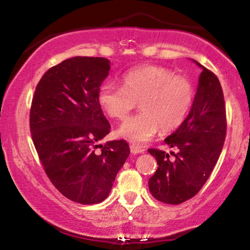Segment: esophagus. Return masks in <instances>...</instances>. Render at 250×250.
<instances>
[{"label":"esophagus","mask_w":250,"mask_h":250,"mask_svg":"<svg viewBox=\"0 0 250 250\" xmlns=\"http://www.w3.org/2000/svg\"><path fill=\"white\" fill-rule=\"evenodd\" d=\"M129 149H131V152L132 153H142V152H145V149H143L142 146H138V145H131V146H129Z\"/></svg>","instance_id":"obj_1"}]
</instances>
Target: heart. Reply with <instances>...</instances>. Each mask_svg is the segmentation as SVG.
Returning a JSON list of instances; mask_svg holds the SVG:
<instances>
[{
    "label": "heart",
    "mask_w": 250,
    "mask_h": 250,
    "mask_svg": "<svg viewBox=\"0 0 250 250\" xmlns=\"http://www.w3.org/2000/svg\"><path fill=\"white\" fill-rule=\"evenodd\" d=\"M124 86L107 82L99 91V104L109 117L123 121L140 102L141 112L118 128V135L134 143L149 141L160 131L172 132L186 121L193 101L189 78L169 68L141 66L123 77Z\"/></svg>",
    "instance_id": "b5f03b06"
}]
</instances>
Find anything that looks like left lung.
Here are the masks:
<instances>
[{
  "label": "left lung",
  "mask_w": 250,
  "mask_h": 250,
  "mask_svg": "<svg viewBox=\"0 0 250 250\" xmlns=\"http://www.w3.org/2000/svg\"><path fill=\"white\" fill-rule=\"evenodd\" d=\"M194 62L203 71L192 107L183 124L165 139L176 152L168 155L159 149L148 150L158 165L149 179V190L153 198L169 205L182 204L199 192L216 165L227 135L220 81L209 69Z\"/></svg>",
  "instance_id": "obj_1"
}]
</instances>
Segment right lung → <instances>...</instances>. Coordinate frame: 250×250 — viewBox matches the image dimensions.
I'll return each mask as SVG.
<instances>
[{
  "label": "right lung",
  "mask_w": 250,
  "mask_h": 250,
  "mask_svg": "<svg viewBox=\"0 0 250 250\" xmlns=\"http://www.w3.org/2000/svg\"><path fill=\"white\" fill-rule=\"evenodd\" d=\"M109 70L105 58L63 60L41 78L30 107V133L43 168L78 204L104 201L129 155L125 140L99 143L110 132L98 99Z\"/></svg>",
  "instance_id": "obj_1"
}]
</instances>
